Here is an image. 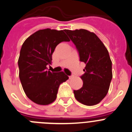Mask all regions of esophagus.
Returning a JSON list of instances; mask_svg holds the SVG:
<instances>
[{
  "label": "esophagus",
  "mask_w": 132,
  "mask_h": 132,
  "mask_svg": "<svg viewBox=\"0 0 132 132\" xmlns=\"http://www.w3.org/2000/svg\"><path fill=\"white\" fill-rule=\"evenodd\" d=\"M69 79H72V78H73V76H69Z\"/></svg>",
  "instance_id": "obj_1"
}]
</instances>
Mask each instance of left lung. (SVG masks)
Here are the masks:
<instances>
[{
    "mask_svg": "<svg viewBox=\"0 0 132 132\" xmlns=\"http://www.w3.org/2000/svg\"><path fill=\"white\" fill-rule=\"evenodd\" d=\"M78 52L80 61L86 64L81 76L82 87L74 90L76 100L85 105L99 103L106 96L113 78L112 61L109 52L94 32L86 29L65 30Z\"/></svg>",
    "mask_w": 132,
    "mask_h": 132,
    "instance_id": "obj_1",
    "label": "left lung"
}]
</instances>
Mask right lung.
<instances>
[{
  "label": "right lung",
  "instance_id": "obj_1",
  "mask_svg": "<svg viewBox=\"0 0 132 132\" xmlns=\"http://www.w3.org/2000/svg\"><path fill=\"white\" fill-rule=\"evenodd\" d=\"M64 31L39 30L21 46L18 60L19 79L27 96L38 105L54 102L60 85L69 79L63 72H52L46 67L51 64L55 47L60 42L70 41Z\"/></svg>",
  "mask_w": 132,
  "mask_h": 132
}]
</instances>
